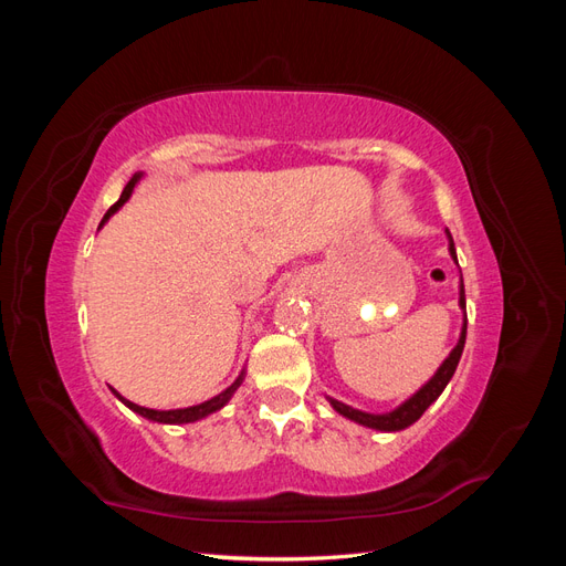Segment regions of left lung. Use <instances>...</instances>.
<instances>
[{
  "label": "left lung",
  "mask_w": 566,
  "mask_h": 566,
  "mask_svg": "<svg viewBox=\"0 0 566 566\" xmlns=\"http://www.w3.org/2000/svg\"><path fill=\"white\" fill-rule=\"evenodd\" d=\"M449 252H451V256H453L455 264H458L455 245H453L451 233H449ZM460 306H462V310H465V285H462V281H460ZM465 335H468V314H465V318H462V331H460L458 345L453 347V352L449 354L447 361H443V364L439 366V370L434 373V378H432L430 382H427L424 387H420V389L413 394V397H410L408 401H403L399 408L389 410V413H364V410H356V408H352V406H347V403H342V401L328 397L331 406L337 410L339 416H345V418H349V420H354V422H358V424H364V427H373V430H380V432H399V430H406L408 424H413L416 420H420V416L424 413V410L430 408V406L439 399V394H441L443 389H447L449 380L453 378V373H455V368H458L462 347H465Z\"/></svg>",
  "instance_id": "8db88e82"
}]
</instances>
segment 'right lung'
I'll use <instances>...</instances> for the list:
<instances>
[{
  "instance_id": "add662e5",
  "label": "right lung",
  "mask_w": 566,
  "mask_h": 566,
  "mask_svg": "<svg viewBox=\"0 0 566 566\" xmlns=\"http://www.w3.org/2000/svg\"><path fill=\"white\" fill-rule=\"evenodd\" d=\"M142 179V175H134L132 179H129V184L125 186V191H123V196H119V200L113 205V208L106 212V217L101 219V227L106 224L108 221V217L111 214H115L119 208H123V205L129 200V196H132V191H134V186H136V181ZM243 378H245V370L238 375V380L231 385V387H227L224 391L221 394H217V397H212L210 401H205V403H198V406H188V408H177V410H153V408H144V406H136V403H132V401H127L125 397H119V394L113 389V394L115 397L123 401L127 408H132L134 413H139V416H144V418H148V420H153V422H163V424H184V422H196V420H200V418H205V416H210V413H214V410H219L221 406H227V401L233 397V391L241 387V382H243Z\"/></svg>"
}]
</instances>
